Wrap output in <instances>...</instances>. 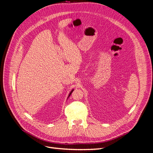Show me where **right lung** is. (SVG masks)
Here are the masks:
<instances>
[{"mask_svg": "<svg viewBox=\"0 0 153 153\" xmlns=\"http://www.w3.org/2000/svg\"><path fill=\"white\" fill-rule=\"evenodd\" d=\"M73 90H74V89H72V90H71V91L70 92H69V95H68V98H69V97L70 96V95L71 94V93H72V92L73 91Z\"/></svg>", "mask_w": 153, "mask_h": 153, "instance_id": "1", "label": "right lung"}]
</instances>
